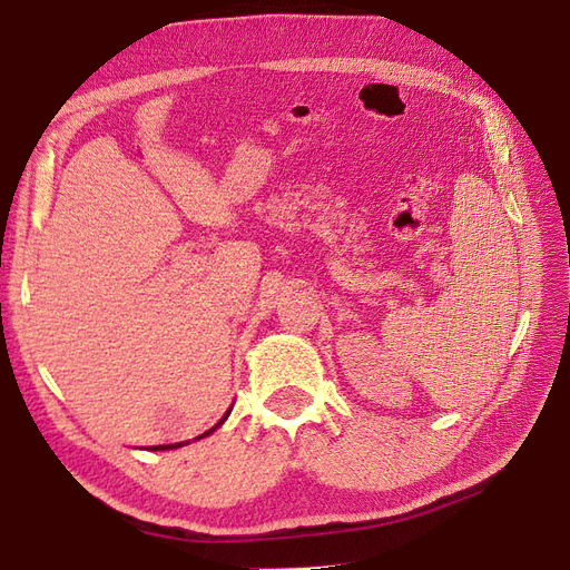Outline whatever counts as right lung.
Instances as JSON below:
<instances>
[{"instance_id":"right-lung-1","label":"right lung","mask_w":570,"mask_h":570,"mask_svg":"<svg viewBox=\"0 0 570 570\" xmlns=\"http://www.w3.org/2000/svg\"><path fill=\"white\" fill-rule=\"evenodd\" d=\"M233 409V406H230ZM230 409L226 411V416H223L212 430H206V433L204 435H199V438H195V440H202V438H206V435H212L214 433V430L218 428V425H223V421H226L228 419V413H230ZM183 444H187V442H176V444H159V446H149V450H154V452H157V450H161V452H166V450H178V446H183Z\"/></svg>"}]
</instances>
